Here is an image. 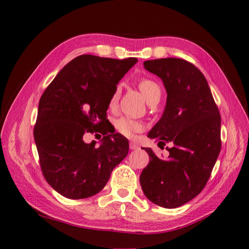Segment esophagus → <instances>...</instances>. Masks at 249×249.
Instances as JSON below:
<instances>
[{
	"instance_id": "esophagus-1",
	"label": "esophagus",
	"mask_w": 249,
	"mask_h": 249,
	"mask_svg": "<svg viewBox=\"0 0 249 249\" xmlns=\"http://www.w3.org/2000/svg\"><path fill=\"white\" fill-rule=\"evenodd\" d=\"M138 144L136 142H134V141H131L130 142V149H132V150H135V149H138Z\"/></svg>"
}]
</instances>
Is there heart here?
I'll use <instances>...</instances> for the list:
<instances>
[{"mask_svg":"<svg viewBox=\"0 0 249 249\" xmlns=\"http://www.w3.org/2000/svg\"><path fill=\"white\" fill-rule=\"evenodd\" d=\"M138 88L142 93L143 97L146 100L148 104L153 103L156 99H160L161 96V89L159 85L153 80L147 78H142L138 81ZM119 95V88H116L115 91L113 92L111 100H110V107H114L117 102ZM116 130L122 133L124 136H132L135 132H138L141 129V124L133 119L122 117L117 119L115 122Z\"/></svg>","mask_w":249,"mask_h":249,"instance_id":"obj_1","label":"heart"}]
</instances>
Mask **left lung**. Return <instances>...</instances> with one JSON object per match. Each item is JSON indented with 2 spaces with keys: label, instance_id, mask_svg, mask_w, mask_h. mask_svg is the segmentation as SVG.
Returning <instances> with one entry per match:
<instances>
[{
  "label": "left lung",
  "instance_id": "obj_1",
  "mask_svg": "<svg viewBox=\"0 0 249 249\" xmlns=\"http://www.w3.org/2000/svg\"><path fill=\"white\" fill-rule=\"evenodd\" d=\"M159 77L167 92L162 117L148 133L158 145H171L160 159L143 147L149 163L140 175L145 196L156 205L173 209L193 199L205 188L221 148V117L208 82L192 63L178 58L143 62Z\"/></svg>",
  "mask_w": 249,
  "mask_h": 249
}]
</instances>
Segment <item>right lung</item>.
<instances>
[{
  "mask_svg": "<svg viewBox=\"0 0 249 249\" xmlns=\"http://www.w3.org/2000/svg\"><path fill=\"white\" fill-rule=\"evenodd\" d=\"M137 63L81 55L58 72L44 90L34 126V140L43 177L62 196H93L129 153V141L105 133L106 112L118 82ZM87 132L104 135L101 145L85 143Z\"/></svg>",
  "mask_w": 249,
  "mask_h": 249,
  "instance_id": "obj_1",
  "label": "right lung"
}]
</instances>
